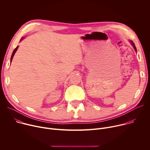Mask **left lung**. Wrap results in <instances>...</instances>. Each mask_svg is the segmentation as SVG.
<instances>
[{
    "label": "left lung",
    "instance_id": "obj_1",
    "mask_svg": "<svg viewBox=\"0 0 150 150\" xmlns=\"http://www.w3.org/2000/svg\"><path fill=\"white\" fill-rule=\"evenodd\" d=\"M131 44H132V45L134 46V49H135V52H137V48H136V47H135V44L134 43V42L132 41H131Z\"/></svg>",
    "mask_w": 150,
    "mask_h": 150
}]
</instances>
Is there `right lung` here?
Here are the masks:
<instances>
[{
    "instance_id": "add662e5",
    "label": "right lung",
    "mask_w": 150,
    "mask_h": 150,
    "mask_svg": "<svg viewBox=\"0 0 150 150\" xmlns=\"http://www.w3.org/2000/svg\"><path fill=\"white\" fill-rule=\"evenodd\" d=\"M23 37L21 38V40H23ZM18 46H17L15 49H14V50H13V53H12V56H11V62H12V59H13V56H14V54H15V52H16V51L17 50V49H18Z\"/></svg>"
}]
</instances>
